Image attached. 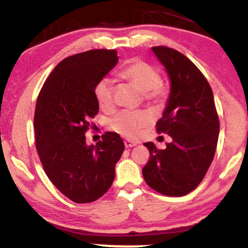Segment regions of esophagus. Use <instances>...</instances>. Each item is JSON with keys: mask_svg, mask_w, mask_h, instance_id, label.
<instances>
[{"mask_svg": "<svg viewBox=\"0 0 248 248\" xmlns=\"http://www.w3.org/2000/svg\"><path fill=\"white\" fill-rule=\"evenodd\" d=\"M124 144L126 146V148H131V147H134V146H137V142L132 141V140H128V139L124 140Z\"/></svg>", "mask_w": 248, "mask_h": 248, "instance_id": "34e87169", "label": "esophagus"}]
</instances>
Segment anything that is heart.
I'll return each mask as SVG.
<instances>
[{"label": "heart", "mask_w": 248, "mask_h": 248, "mask_svg": "<svg viewBox=\"0 0 248 248\" xmlns=\"http://www.w3.org/2000/svg\"><path fill=\"white\" fill-rule=\"evenodd\" d=\"M120 76L142 91L148 102H159L165 96V90L160 84V72L157 67L148 62L142 61L132 62L120 72ZM93 93L101 109L108 110L111 108L114 88L110 78L101 79L96 84ZM150 124L151 117L145 111H120L109 122V126L114 132L127 139H138Z\"/></svg>", "instance_id": "obj_1"}]
</instances>
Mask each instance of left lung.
I'll return each mask as SVG.
<instances>
[{
    "mask_svg": "<svg viewBox=\"0 0 248 248\" xmlns=\"http://www.w3.org/2000/svg\"><path fill=\"white\" fill-rule=\"evenodd\" d=\"M165 66L170 96L157 132L172 138L165 150L145 142L150 160L142 169L146 183L166 196H184L204 178L217 145L220 124L212 88L189 58L166 46L152 47Z\"/></svg>",
    "mask_w": 248,
    "mask_h": 248,
    "instance_id": "1",
    "label": "left lung"
}]
</instances>
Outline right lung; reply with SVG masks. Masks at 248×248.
<instances>
[{
	"instance_id": "1",
	"label": "right lung",
	"mask_w": 248,
	"mask_h": 248,
	"mask_svg": "<svg viewBox=\"0 0 248 248\" xmlns=\"http://www.w3.org/2000/svg\"><path fill=\"white\" fill-rule=\"evenodd\" d=\"M119 62L114 49L74 54L54 67L38 96L34 114L35 146L45 173L62 195L76 203L103 196L115 178L124 144L107 132L87 145L85 132L98 113L96 84Z\"/></svg>"
}]
</instances>
